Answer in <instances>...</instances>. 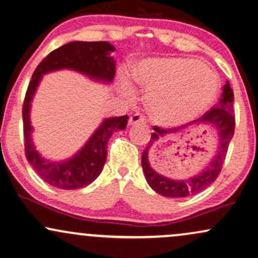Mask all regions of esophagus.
Returning <instances> with one entry per match:
<instances>
[{
  "mask_svg": "<svg viewBox=\"0 0 258 258\" xmlns=\"http://www.w3.org/2000/svg\"><path fill=\"white\" fill-rule=\"evenodd\" d=\"M145 122H146L145 116L140 113L133 114V115L128 120L130 125H136V123H145Z\"/></svg>",
  "mask_w": 258,
  "mask_h": 258,
  "instance_id": "obj_1",
  "label": "esophagus"
}]
</instances>
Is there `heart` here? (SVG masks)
<instances>
[{"label":"heart","instance_id":"1","mask_svg":"<svg viewBox=\"0 0 258 258\" xmlns=\"http://www.w3.org/2000/svg\"><path fill=\"white\" fill-rule=\"evenodd\" d=\"M133 78L148 91L151 118L165 126L197 118L212 105L219 88L216 71L191 58H149L135 68Z\"/></svg>","mask_w":258,"mask_h":258}]
</instances>
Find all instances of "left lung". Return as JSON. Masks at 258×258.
I'll use <instances>...</instances> for the list:
<instances>
[{
    "label": "left lung",
    "mask_w": 258,
    "mask_h": 258,
    "mask_svg": "<svg viewBox=\"0 0 258 258\" xmlns=\"http://www.w3.org/2000/svg\"><path fill=\"white\" fill-rule=\"evenodd\" d=\"M198 123H212L217 128L219 135V148H218L216 157L211 162V164L204 170L200 175L189 178L184 181H175L170 178L159 175L150 167L149 155L159 140L164 139L165 137L172 133L178 132L183 126L172 127V128H162V127H153V133H151L148 145L142 155V165L146 181L153 190L158 194L167 198H185L189 195L200 193L201 190L206 189L208 185L213 183L219 176L223 164L226 158L227 150L231 139L234 135V126H236V119H234L233 110V91L231 89L230 83L226 82L224 86V91L221 94V99L216 106L204 114L201 118L194 120Z\"/></svg>",
    "instance_id": "8db88e82"
}]
</instances>
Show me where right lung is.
Instances as JSON below:
<instances>
[{"label": "right lung", "instance_id": "obj_1", "mask_svg": "<svg viewBox=\"0 0 258 258\" xmlns=\"http://www.w3.org/2000/svg\"><path fill=\"white\" fill-rule=\"evenodd\" d=\"M113 51L114 47L106 41L69 42L48 53L32 75L22 107L25 155L37 174L53 187L70 190L83 188L95 181L106 163L110 136L114 131L126 128L128 115L106 119L76 156L69 161L53 163L45 161L32 143V126L29 121L32 97L42 75L59 69H73L95 80L110 82L115 76V63L110 56Z\"/></svg>", "mask_w": 258, "mask_h": 258}]
</instances>
